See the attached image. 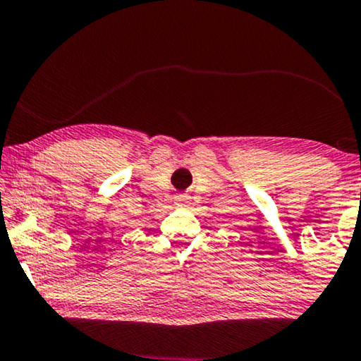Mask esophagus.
I'll return each instance as SVG.
<instances>
[{"mask_svg":"<svg viewBox=\"0 0 361 361\" xmlns=\"http://www.w3.org/2000/svg\"><path fill=\"white\" fill-rule=\"evenodd\" d=\"M176 200H178V201H186V196H185V195H180Z\"/></svg>","mask_w":361,"mask_h":361,"instance_id":"1","label":"esophagus"}]
</instances>
